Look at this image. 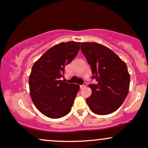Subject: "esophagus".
<instances>
[{"mask_svg":"<svg viewBox=\"0 0 148 148\" xmlns=\"http://www.w3.org/2000/svg\"><path fill=\"white\" fill-rule=\"evenodd\" d=\"M86 86H87V84H86V83H84V85H80V88H81V89H83V88H84Z\"/></svg>","mask_w":148,"mask_h":148,"instance_id":"34e87169","label":"esophagus"}]
</instances>
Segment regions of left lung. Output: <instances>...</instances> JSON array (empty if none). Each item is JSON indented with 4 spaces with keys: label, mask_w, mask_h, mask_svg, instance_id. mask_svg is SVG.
<instances>
[{
    "label": "left lung",
    "mask_w": 148,
    "mask_h": 148,
    "mask_svg": "<svg viewBox=\"0 0 148 148\" xmlns=\"http://www.w3.org/2000/svg\"><path fill=\"white\" fill-rule=\"evenodd\" d=\"M81 49L90 65L92 90L86 99L90 109L98 115H107L123 104L130 89V75L125 62L111 49L96 42H81Z\"/></svg>",
    "instance_id": "left-lung-1"
}]
</instances>
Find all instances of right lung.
Returning a JSON list of instances; mask_svg holds the SVG:
<instances>
[{"mask_svg": "<svg viewBox=\"0 0 148 148\" xmlns=\"http://www.w3.org/2000/svg\"><path fill=\"white\" fill-rule=\"evenodd\" d=\"M79 49L80 42H61L48 49L32 67L28 80L30 97L38 111L48 118H62L71 111L79 85L69 84L60 78Z\"/></svg>", "mask_w": 148, "mask_h": 148, "instance_id": "add662e5", "label": "right lung"}]
</instances>
